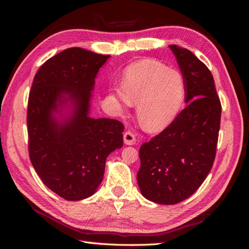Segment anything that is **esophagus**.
<instances>
[{"label":"esophagus","instance_id":"obj_1","mask_svg":"<svg viewBox=\"0 0 249 249\" xmlns=\"http://www.w3.org/2000/svg\"><path fill=\"white\" fill-rule=\"evenodd\" d=\"M124 143L127 145H133L136 143V137L131 131H125L124 133Z\"/></svg>","mask_w":249,"mask_h":249}]
</instances>
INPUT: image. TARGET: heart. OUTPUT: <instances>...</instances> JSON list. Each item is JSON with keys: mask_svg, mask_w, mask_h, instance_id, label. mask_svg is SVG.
Instances as JSON below:
<instances>
[{"mask_svg": "<svg viewBox=\"0 0 249 249\" xmlns=\"http://www.w3.org/2000/svg\"><path fill=\"white\" fill-rule=\"evenodd\" d=\"M186 95L181 72L155 60H142L125 70L123 82L111 89L110 98L120 110L136 106L142 128L157 133L176 119Z\"/></svg>", "mask_w": 249, "mask_h": 249, "instance_id": "heart-1", "label": "heart"}]
</instances>
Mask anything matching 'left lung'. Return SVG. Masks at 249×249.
<instances>
[{
    "label": "left lung",
    "instance_id": "obj_1",
    "mask_svg": "<svg viewBox=\"0 0 249 249\" xmlns=\"http://www.w3.org/2000/svg\"><path fill=\"white\" fill-rule=\"evenodd\" d=\"M169 47L186 82L188 105L141 145L137 173L142 195L160 204L181 202L204 182L215 160L221 115L212 72L193 52Z\"/></svg>",
    "mask_w": 249,
    "mask_h": 249
}]
</instances>
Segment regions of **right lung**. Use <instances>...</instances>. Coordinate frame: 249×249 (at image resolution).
Masks as SVG:
<instances>
[{
  "label": "right lung",
  "mask_w": 249,
  "mask_h": 249,
  "mask_svg": "<svg viewBox=\"0 0 249 249\" xmlns=\"http://www.w3.org/2000/svg\"><path fill=\"white\" fill-rule=\"evenodd\" d=\"M110 55L73 47L40 66L32 84L26 123L32 165L52 192L70 201L92 196L103 181L106 158L123 145L124 125L88 115L99 68ZM75 104L66 124L53 118L57 102Z\"/></svg>",
  "instance_id": "1"
}]
</instances>
